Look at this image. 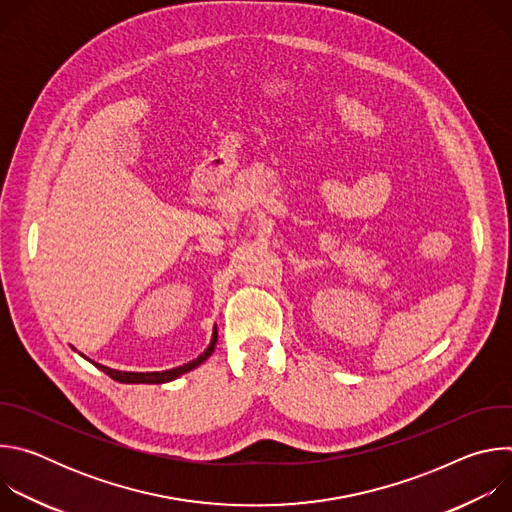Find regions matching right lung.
Here are the masks:
<instances>
[{"mask_svg": "<svg viewBox=\"0 0 512 512\" xmlns=\"http://www.w3.org/2000/svg\"><path fill=\"white\" fill-rule=\"evenodd\" d=\"M214 344H216V330H214V334H212V340H210L208 348H206L198 358H194V360L182 364V367H176V369H172V371H162V373H125V371H115V369L103 367V364H97V362H95V367L101 369L103 373H107L111 379H115V381H119V383H168V381L178 379L180 375H184V373L196 369L198 364H202V362L212 354Z\"/></svg>", "mask_w": 512, "mask_h": 512, "instance_id": "obj_1", "label": "right lung"}]
</instances>
